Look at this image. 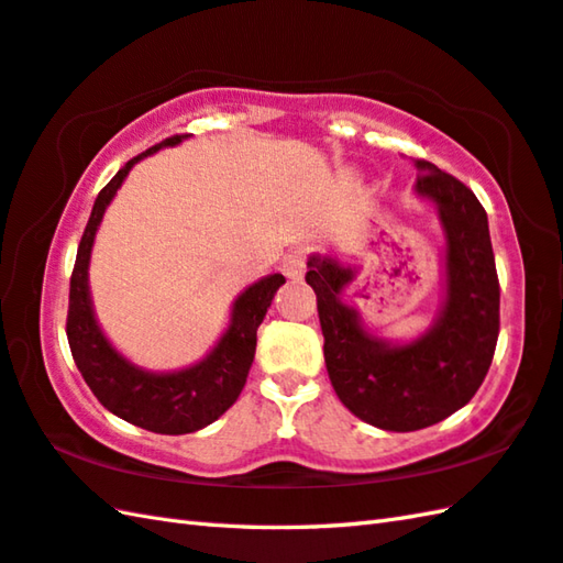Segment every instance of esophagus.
Masks as SVG:
<instances>
[{"label":"esophagus","instance_id":"1","mask_svg":"<svg viewBox=\"0 0 563 563\" xmlns=\"http://www.w3.org/2000/svg\"><path fill=\"white\" fill-rule=\"evenodd\" d=\"M306 260H308V250L306 247H296V250L289 252V255L284 257L282 272L289 279H301L303 274H306Z\"/></svg>","mask_w":563,"mask_h":563}]
</instances>
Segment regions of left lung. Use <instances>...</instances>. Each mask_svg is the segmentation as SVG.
Here are the masks:
<instances>
[{
    "mask_svg": "<svg viewBox=\"0 0 563 563\" xmlns=\"http://www.w3.org/2000/svg\"><path fill=\"white\" fill-rule=\"evenodd\" d=\"M416 194L434 203L444 231L442 308L420 338L388 342L364 328L357 308L345 301L357 267L313 252L306 272L318 298L332 388L360 420L388 432L430 428L464 408L484 384L500 328L484 206L428 159H416Z\"/></svg>",
    "mask_w": 563,
    "mask_h": 563,
    "instance_id": "8db88e82",
    "label": "left lung"
}]
</instances>
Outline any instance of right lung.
Listing matches in <instances>:
<instances>
[{
  "instance_id": "obj_1",
  "label": "right lung",
  "mask_w": 563,
  "mask_h": 563,
  "mask_svg": "<svg viewBox=\"0 0 563 563\" xmlns=\"http://www.w3.org/2000/svg\"><path fill=\"white\" fill-rule=\"evenodd\" d=\"M189 135H175L153 145L151 151L129 159L109 185L99 191L95 209L79 240L70 279V311H67V342L79 374L113 416L143 430L159 434H187L211 426L231 408L247 382L257 347V328L267 316L272 298L286 282L282 274L262 277L240 294L216 347L197 364L179 372H151L125 360L99 328L89 294V257L107 206L117 197L123 179L135 163L163 147L177 145Z\"/></svg>"
}]
</instances>
